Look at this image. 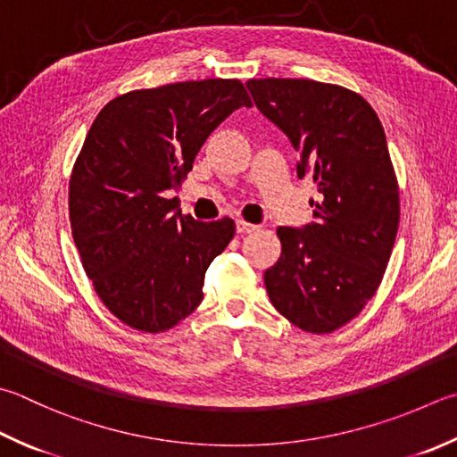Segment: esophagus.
I'll return each mask as SVG.
<instances>
[{
    "mask_svg": "<svg viewBox=\"0 0 457 457\" xmlns=\"http://www.w3.org/2000/svg\"><path fill=\"white\" fill-rule=\"evenodd\" d=\"M258 227L251 225V222L246 220H237V232L238 235H248V232H254Z\"/></svg>",
    "mask_w": 457,
    "mask_h": 457,
    "instance_id": "34e87169",
    "label": "esophagus"
}]
</instances>
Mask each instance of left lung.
Segmentation results:
<instances>
[{"label": "left lung", "mask_w": 457, "mask_h": 457, "mask_svg": "<svg viewBox=\"0 0 457 457\" xmlns=\"http://www.w3.org/2000/svg\"><path fill=\"white\" fill-rule=\"evenodd\" d=\"M258 111L300 154L298 179L320 203L303 228L278 227L266 269L272 306L300 330L326 334L360 314L388 266L400 222L398 180L384 127L358 93L312 79L246 81Z\"/></svg>", "instance_id": "obj_1"}]
</instances>
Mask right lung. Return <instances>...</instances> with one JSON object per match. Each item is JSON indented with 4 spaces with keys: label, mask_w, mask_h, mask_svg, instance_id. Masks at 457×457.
Segmentation results:
<instances>
[{
    "label": "right lung",
    "mask_w": 457,
    "mask_h": 457,
    "mask_svg": "<svg viewBox=\"0 0 457 457\" xmlns=\"http://www.w3.org/2000/svg\"><path fill=\"white\" fill-rule=\"evenodd\" d=\"M251 105L238 79H204L129 91L95 117L69 180V220L85 274L123 324L165 332L201 304L235 220L185 217L169 191L214 129Z\"/></svg>",
    "instance_id": "obj_1"
}]
</instances>
